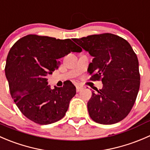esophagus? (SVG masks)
I'll return each instance as SVG.
<instances>
[{"instance_id":"obj_1","label":"esophagus","mask_w":150,"mask_h":150,"mask_svg":"<svg viewBox=\"0 0 150 150\" xmlns=\"http://www.w3.org/2000/svg\"><path fill=\"white\" fill-rule=\"evenodd\" d=\"M76 92H77V93H79V92H80L81 90H82L83 87H81V86L76 85Z\"/></svg>"}]
</instances>
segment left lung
<instances>
[{
    "label": "left lung",
    "instance_id": "obj_1",
    "mask_svg": "<svg viewBox=\"0 0 150 150\" xmlns=\"http://www.w3.org/2000/svg\"><path fill=\"white\" fill-rule=\"evenodd\" d=\"M72 40L93 57L87 69L93 74L90 79H101L103 83L87 102L91 119L103 125L122 120L134 105L140 86L139 60L131 46L112 33Z\"/></svg>",
    "mask_w": 150,
    "mask_h": 150
}]
</instances>
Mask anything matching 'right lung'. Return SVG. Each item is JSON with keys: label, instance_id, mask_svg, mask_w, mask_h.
I'll use <instances>...</instances> for the list:
<instances>
[{"label": "right lung", "instance_id": "obj_1", "mask_svg": "<svg viewBox=\"0 0 150 150\" xmlns=\"http://www.w3.org/2000/svg\"><path fill=\"white\" fill-rule=\"evenodd\" d=\"M71 52H81L71 39L36 35L23 37L9 50L5 74L10 93L20 112L35 123L47 125L62 119L76 95L71 81L52 90L46 78L58 69L59 59Z\"/></svg>", "mask_w": 150, "mask_h": 150}]
</instances>
